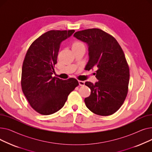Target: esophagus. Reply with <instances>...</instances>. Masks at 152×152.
I'll return each mask as SVG.
<instances>
[{
	"label": "esophagus",
	"mask_w": 152,
	"mask_h": 152,
	"mask_svg": "<svg viewBox=\"0 0 152 152\" xmlns=\"http://www.w3.org/2000/svg\"><path fill=\"white\" fill-rule=\"evenodd\" d=\"M78 82H79V86H84V84H85V82H84V81H78Z\"/></svg>",
	"instance_id": "esophagus-1"
}]
</instances>
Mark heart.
Returning a JSON list of instances; mask_svg holds the SVG:
<instances>
[{"instance_id": "b5f03b06", "label": "heart", "mask_w": 152, "mask_h": 152, "mask_svg": "<svg viewBox=\"0 0 152 152\" xmlns=\"http://www.w3.org/2000/svg\"><path fill=\"white\" fill-rule=\"evenodd\" d=\"M83 45V44L81 42H76L73 44V46H77V45Z\"/></svg>"}]
</instances>
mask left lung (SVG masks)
<instances>
[{"instance_id": "1", "label": "left lung", "mask_w": 152, "mask_h": 152, "mask_svg": "<svg viewBox=\"0 0 152 152\" xmlns=\"http://www.w3.org/2000/svg\"><path fill=\"white\" fill-rule=\"evenodd\" d=\"M74 36L88 45L89 61L85 67H97L98 82H86L91 90L84 99L86 107L94 113L108 116L121 107L128 92L129 68L124 53L116 40L98 28L76 32Z\"/></svg>"}]
</instances>
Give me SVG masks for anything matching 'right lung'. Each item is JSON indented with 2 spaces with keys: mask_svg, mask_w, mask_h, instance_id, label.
I'll use <instances>...</instances> for the list:
<instances>
[{
  "mask_svg": "<svg viewBox=\"0 0 152 152\" xmlns=\"http://www.w3.org/2000/svg\"><path fill=\"white\" fill-rule=\"evenodd\" d=\"M75 30H51L32 43L23 61L21 88L31 107L37 113L49 115L65 105L68 95L79 85L75 78L63 80L52 77L62 41Z\"/></svg>",
  "mask_w": 152,
  "mask_h": 152,
  "instance_id": "right-lung-1",
  "label": "right lung"
}]
</instances>
